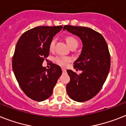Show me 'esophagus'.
Here are the masks:
<instances>
[{
	"mask_svg": "<svg viewBox=\"0 0 126 126\" xmlns=\"http://www.w3.org/2000/svg\"><path fill=\"white\" fill-rule=\"evenodd\" d=\"M62 73H65L66 72V69H64V68H62Z\"/></svg>",
	"mask_w": 126,
	"mask_h": 126,
	"instance_id": "1",
	"label": "esophagus"
}]
</instances>
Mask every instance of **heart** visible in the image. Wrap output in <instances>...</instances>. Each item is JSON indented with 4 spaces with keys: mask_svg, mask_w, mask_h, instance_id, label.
<instances>
[{
    "mask_svg": "<svg viewBox=\"0 0 126 126\" xmlns=\"http://www.w3.org/2000/svg\"><path fill=\"white\" fill-rule=\"evenodd\" d=\"M65 40H66V42L68 44L70 48L71 47L73 46H78L79 45V42L78 40L76 39L75 37H72V36H68L65 38ZM55 39H53V40L51 41L50 44H49V50L53 51L54 49V47H55ZM70 61V59L68 58V57H57L55 60V62L57 64H58L60 65H65L67 62H68Z\"/></svg>",
    "mask_w": 126,
    "mask_h": 126,
    "instance_id": "b5f03b06",
    "label": "heart"
}]
</instances>
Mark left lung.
<instances>
[{"mask_svg":"<svg viewBox=\"0 0 126 126\" xmlns=\"http://www.w3.org/2000/svg\"><path fill=\"white\" fill-rule=\"evenodd\" d=\"M65 30L79 37L83 45L73 65L82 73L67 70L70 77L66 86L67 94L75 101H87L99 92L108 77L111 65L108 45L102 35L91 28L66 25Z\"/></svg>","mask_w":126,"mask_h":126,"instance_id":"left-lung-1","label":"left lung"}]
</instances>
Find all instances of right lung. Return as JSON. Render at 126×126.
<instances>
[{"instance_id": "1", "label": "right lung", "mask_w": 126, "mask_h": 126, "mask_svg": "<svg viewBox=\"0 0 126 126\" xmlns=\"http://www.w3.org/2000/svg\"><path fill=\"white\" fill-rule=\"evenodd\" d=\"M62 29L58 26H38L21 35L16 43L12 60L16 79L24 93L32 100L44 101L62 74L59 65L53 64L49 69L42 66L49 54V44Z\"/></svg>"}]
</instances>
